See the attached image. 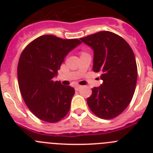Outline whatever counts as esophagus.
Segmentation results:
<instances>
[{
	"label": "esophagus",
	"instance_id": "obj_1",
	"mask_svg": "<svg viewBox=\"0 0 153 153\" xmlns=\"http://www.w3.org/2000/svg\"><path fill=\"white\" fill-rule=\"evenodd\" d=\"M81 87H82L81 86H75V90H79L81 89Z\"/></svg>",
	"mask_w": 153,
	"mask_h": 153
}]
</instances>
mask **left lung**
<instances>
[{"label":"left lung","mask_w":153,"mask_h":153,"mask_svg":"<svg viewBox=\"0 0 153 153\" xmlns=\"http://www.w3.org/2000/svg\"><path fill=\"white\" fill-rule=\"evenodd\" d=\"M80 40L93 51V71L102 74V83L92 89L87 104L100 118H115L129 106L136 89L137 66L133 51L123 38L109 31Z\"/></svg>","instance_id":"obj_1"}]
</instances>
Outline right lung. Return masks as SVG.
Wrapping results in <instances>:
<instances>
[{
  "instance_id": "right-lung-1",
  "label": "right lung",
  "mask_w": 153,
  "mask_h": 153,
  "mask_svg": "<svg viewBox=\"0 0 153 153\" xmlns=\"http://www.w3.org/2000/svg\"><path fill=\"white\" fill-rule=\"evenodd\" d=\"M81 44L53 35L39 36L21 53L17 67L20 91L31 113L48 123L60 121L68 113L75 90L55 81L67 54Z\"/></svg>"
}]
</instances>
